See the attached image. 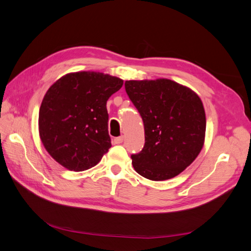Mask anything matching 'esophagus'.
Listing matches in <instances>:
<instances>
[{
    "label": "esophagus",
    "mask_w": 251,
    "mask_h": 251,
    "mask_svg": "<svg viewBox=\"0 0 251 251\" xmlns=\"http://www.w3.org/2000/svg\"><path fill=\"white\" fill-rule=\"evenodd\" d=\"M124 141V136H120V137H116V138H114V144H120L121 142Z\"/></svg>",
    "instance_id": "34e87169"
}]
</instances>
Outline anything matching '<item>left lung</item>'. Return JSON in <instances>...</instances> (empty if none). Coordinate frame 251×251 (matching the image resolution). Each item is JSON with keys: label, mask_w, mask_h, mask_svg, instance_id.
Returning <instances> with one entry per match:
<instances>
[{"label": "left lung", "mask_w": 251, "mask_h": 251, "mask_svg": "<svg viewBox=\"0 0 251 251\" xmlns=\"http://www.w3.org/2000/svg\"><path fill=\"white\" fill-rule=\"evenodd\" d=\"M126 92L138 110L146 143L133 154L134 170L162 181L176 177L203 148L206 118L200 97L171 79L126 80Z\"/></svg>", "instance_id": "1"}]
</instances>
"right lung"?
Listing matches in <instances>:
<instances>
[{
    "instance_id": "obj_1",
    "label": "right lung",
    "mask_w": 251,
    "mask_h": 251,
    "mask_svg": "<svg viewBox=\"0 0 251 251\" xmlns=\"http://www.w3.org/2000/svg\"><path fill=\"white\" fill-rule=\"evenodd\" d=\"M124 80L100 72L66 74L49 88L39 114L40 137L64 168H93L111 148L107 101Z\"/></svg>"
}]
</instances>
